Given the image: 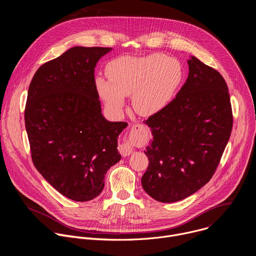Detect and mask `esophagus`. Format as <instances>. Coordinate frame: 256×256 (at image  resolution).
Wrapping results in <instances>:
<instances>
[{
	"label": "esophagus",
	"instance_id": "34e87169",
	"mask_svg": "<svg viewBox=\"0 0 256 256\" xmlns=\"http://www.w3.org/2000/svg\"><path fill=\"white\" fill-rule=\"evenodd\" d=\"M120 152L122 156H130V154L134 153V148L128 142H124L120 146Z\"/></svg>",
	"mask_w": 256,
	"mask_h": 256
}]
</instances>
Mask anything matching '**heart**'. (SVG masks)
I'll use <instances>...</instances> for the list:
<instances>
[{
  "label": "heart",
  "instance_id": "obj_1",
  "mask_svg": "<svg viewBox=\"0 0 256 256\" xmlns=\"http://www.w3.org/2000/svg\"><path fill=\"white\" fill-rule=\"evenodd\" d=\"M106 74L109 81L96 79L97 91L105 103L120 110L124 97L132 96L134 110L144 116L163 110L184 79L181 62L162 54L118 58L108 64Z\"/></svg>",
  "mask_w": 256,
  "mask_h": 256
}]
</instances>
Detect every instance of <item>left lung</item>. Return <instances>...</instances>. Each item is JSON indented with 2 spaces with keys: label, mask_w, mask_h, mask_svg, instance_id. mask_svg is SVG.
<instances>
[{
  "label": "left lung",
  "mask_w": 256,
  "mask_h": 256,
  "mask_svg": "<svg viewBox=\"0 0 256 256\" xmlns=\"http://www.w3.org/2000/svg\"><path fill=\"white\" fill-rule=\"evenodd\" d=\"M176 97L146 124L153 138L144 154L149 166L142 186L154 200L174 202L206 184L230 138L233 116L227 84L220 72L196 56Z\"/></svg>",
  "instance_id": "8db88e82"
}]
</instances>
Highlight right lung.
I'll return each mask as SVG.
<instances>
[{
    "label": "right lung",
    "instance_id": "obj_1",
    "mask_svg": "<svg viewBox=\"0 0 256 256\" xmlns=\"http://www.w3.org/2000/svg\"><path fill=\"white\" fill-rule=\"evenodd\" d=\"M112 48L74 46L44 64L29 85L25 128L34 166L60 194L76 202L98 196L107 170L122 156L126 122L101 112L94 70Z\"/></svg>",
    "mask_w": 256,
    "mask_h": 256
}]
</instances>
